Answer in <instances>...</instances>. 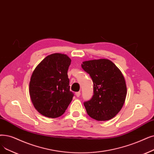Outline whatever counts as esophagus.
<instances>
[{"label":"esophagus","mask_w":154,"mask_h":154,"mask_svg":"<svg viewBox=\"0 0 154 154\" xmlns=\"http://www.w3.org/2000/svg\"><path fill=\"white\" fill-rule=\"evenodd\" d=\"M75 96H76L77 97H79L80 96H81V92H75Z\"/></svg>","instance_id":"34e87169"}]
</instances>
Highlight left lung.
Listing matches in <instances>:
<instances>
[{"instance_id": "1", "label": "left lung", "mask_w": 154, "mask_h": 154, "mask_svg": "<svg viewBox=\"0 0 154 154\" xmlns=\"http://www.w3.org/2000/svg\"><path fill=\"white\" fill-rule=\"evenodd\" d=\"M93 82L92 98L84 105L88 115L97 121H107L121 110L126 96L122 73L108 59L93 60L82 64Z\"/></svg>"}]
</instances>
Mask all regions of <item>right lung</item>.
Here are the masks:
<instances>
[{
    "label": "right lung",
    "instance_id": "1",
    "mask_svg": "<svg viewBox=\"0 0 154 154\" xmlns=\"http://www.w3.org/2000/svg\"><path fill=\"white\" fill-rule=\"evenodd\" d=\"M71 63L69 57L53 53L45 57L33 71L29 94L36 109L51 118L62 116L74 96L70 91L67 72Z\"/></svg>",
    "mask_w": 154,
    "mask_h": 154
}]
</instances>
